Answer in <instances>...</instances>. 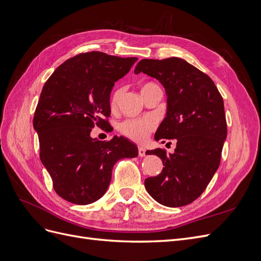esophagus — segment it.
<instances>
[{"instance_id": "34e87169", "label": "esophagus", "mask_w": 261, "mask_h": 261, "mask_svg": "<svg viewBox=\"0 0 261 261\" xmlns=\"http://www.w3.org/2000/svg\"><path fill=\"white\" fill-rule=\"evenodd\" d=\"M138 154H139V156H145L146 149L144 147H138Z\"/></svg>"}]
</instances>
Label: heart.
<instances>
[{
    "mask_svg": "<svg viewBox=\"0 0 261 261\" xmlns=\"http://www.w3.org/2000/svg\"><path fill=\"white\" fill-rule=\"evenodd\" d=\"M148 85L145 84L141 89L144 87ZM122 96V89L121 88H116L111 94V98H110V106L111 108H115L116 105L118 103ZM155 127V123L150 117L146 118H127V120H124L118 124L117 128L120 130L122 135L125 137H127L130 140L137 141V143H141L144 141L148 136L149 134L151 133Z\"/></svg>",
    "mask_w": 261,
    "mask_h": 261,
    "instance_id": "heart-1",
    "label": "heart"
}]
</instances>
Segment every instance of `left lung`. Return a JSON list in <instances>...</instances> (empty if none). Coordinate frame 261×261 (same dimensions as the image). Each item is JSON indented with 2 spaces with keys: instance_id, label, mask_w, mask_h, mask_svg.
I'll return each mask as SVG.
<instances>
[{
  "instance_id": "8db88e82",
  "label": "left lung",
  "mask_w": 261,
  "mask_h": 261,
  "mask_svg": "<svg viewBox=\"0 0 261 261\" xmlns=\"http://www.w3.org/2000/svg\"><path fill=\"white\" fill-rule=\"evenodd\" d=\"M139 73L154 77L167 91V116L155 140L177 141L172 154L161 148L146 152L159 156L164 167L145 179V187L163 206H186L204 192L220 165L227 133L222 96L207 74L179 58L141 60Z\"/></svg>"
}]
</instances>
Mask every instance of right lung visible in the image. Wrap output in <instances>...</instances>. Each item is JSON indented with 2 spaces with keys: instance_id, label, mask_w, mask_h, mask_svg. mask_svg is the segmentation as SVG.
<instances>
[{
  "instance_id": "add662e5",
  "label": "right lung",
  "mask_w": 261,
  "mask_h": 261,
  "mask_svg": "<svg viewBox=\"0 0 261 261\" xmlns=\"http://www.w3.org/2000/svg\"><path fill=\"white\" fill-rule=\"evenodd\" d=\"M137 60L98 51L81 53L45 82L34 127L40 160L63 199L76 204L98 200L111 181L113 165L138 155L136 145L124 137L105 141L90 137L94 126L110 130V93Z\"/></svg>"
}]
</instances>
